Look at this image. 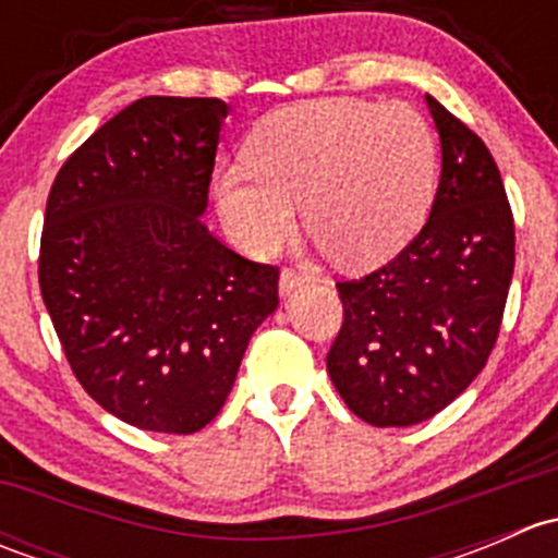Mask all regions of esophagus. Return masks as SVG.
Instances as JSON below:
<instances>
[{
    "label": "esophagus",
    "mask_w": 558,
    "mask_h": 558,
    "mask_svg": "<svg viewBox=\"0 0 558 558\" xmlns=\"http://www.w3.org/2000/svg\"><path fill=\"white\" fill-rule=\"evenodd\" d=\"M307 283V272H302V269L296 267H286L283 275H280V294H291L294 289H300V286Z\"/></svg>",
    "instance_id": "34e87169"
}]
</instances>
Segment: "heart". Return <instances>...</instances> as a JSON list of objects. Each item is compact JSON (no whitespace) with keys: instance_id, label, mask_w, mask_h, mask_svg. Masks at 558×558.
Here are the masks:
<instances>
[{"instance_id":"heart-1","label":"heart","mask_w":558,"mask_h":558,"mask_svg":"<svg viewBox=\"0 0 558 558\" xmlns=\"http://www.w3.org/2000/svg\"><path fill=\"white\" fill-rule=\"evenodd\" d=\"M253 170L216 180L218 210L247 253H272L305 227L331 258L362 264L418 229L435 185V137L408 102L315 99L272 112L247 145Z\"/></svg>"}]
</instances>
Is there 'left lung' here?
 Listing matches in <instances>:
<instances>
[{"instance_id":"left-lung-1","label":"left lung","mask_w":558,"mask_h":558,"mask_svg":"<svg viewBox=\"0 0 558 558\" xmlns=\"http://www.w3.org/2000/svg\"><path fill=\"white\" fill-rule=\"evenodd\" d=\"M442 172L421 232L391 262L340 280L342 326L326 369L373 426L432 418L497 345L515 267V223L492 150L426 94Z\"/></svg>"}]
</instances>
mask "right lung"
I'll use <instances>...</instances> for the list:
<instances>
[{
  "instance_id": "add662e5",
  "label": "right lung",
  "mask_w": 558,
  "mask_h": 558,
  "mask_svg": "<svg viewBox=\"0 0 558 558\" xmlns=\"http://www.w3.org/2000/svg\"><path fill=\"white\" fill-rule=\"evenodd\" d=\"M221 99L143 97L61 165L39 238V291L77 384L116 418L210 424L247 340L278 307L275 264L202 223Z\"/></svg>"
}]
</instances>
